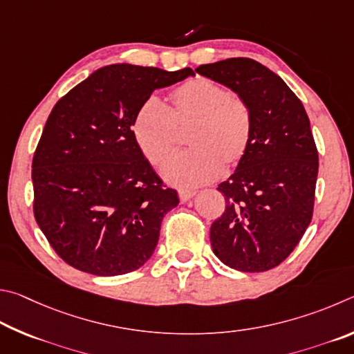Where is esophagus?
<instances>
[{
  "mask_svg": "<svg viewBox=\"0 0 354 354\" xmlns=\"http://www.w3.org/2000/svg\"><path fill=\"white\" fill-rule=\"evenodd\" d=\"M194 194H196V191H193V189H178V197H180L182 202L189 201Z\"/></svg>",
  "mask_w": 354,
  "mask_h": 354,
  "instance_id": "obj_1",
  "label": "esophagus"
}]
</instances>
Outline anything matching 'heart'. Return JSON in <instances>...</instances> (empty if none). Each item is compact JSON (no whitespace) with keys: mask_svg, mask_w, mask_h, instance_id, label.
Instances as JSON below:
<instances>
[{"mask_svg":"<svg viewBox=\"0 0 354 354\" xmlns=\"http://www.w3.org/2000/svg\"><path fill=\"white\" fill-rule=\"evenodd\" d=\"M171 107L158 97L142 102L133 120V136L140 151L153 166L163 163L188 127L191 146L166 161L163 177L182 188L214 180L222 165L233 166L244 158L253 135L250 105L224 85L207 77L189 79L171 93Z\"/></svg>","mask_w":354,"mask_h":354,"instance_id":"heart-1","label":"heart"}]
</instances>
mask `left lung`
<instances>
[{
	"mask_svg": "<svg viewBox=\"0 0 354 354\" xmlns=\"http://www.w3.org/2000/svg\"><path fill=\"white\" fill-rule=\"evenodd\" d=\"M196 73L230 86L253 113L249 151L218 187L225 212L209 228L213 252L241 272L274 269L313 219L319 152L306 110L281 77L253 59H225Z\"/></svg>",
	"mask_w": 354,
	"mask_h": 354,
	"instance_id": "1",
	"label": "left lung"
}]
</instances>
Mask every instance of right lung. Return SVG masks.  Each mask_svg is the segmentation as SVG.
<instances>
[{
  "label": "right lung",
  "instance_id": "1",
  "mask_svg": "<svg viewBox=\"0 0 354 354\" xmlns=\"http://www.w3.org/2000/svg\"><path fill=\"white\" fill-rule=\"evenodd\" d=\"M188 76L191 68L110 65L54 105L32 158L34 216L74 269L115 277L152 257L178 196L153 172L132 126L155 90Z\"/></svg>",
  "mask_w": 354,
  "mask_h": 354
}]
</instances>
